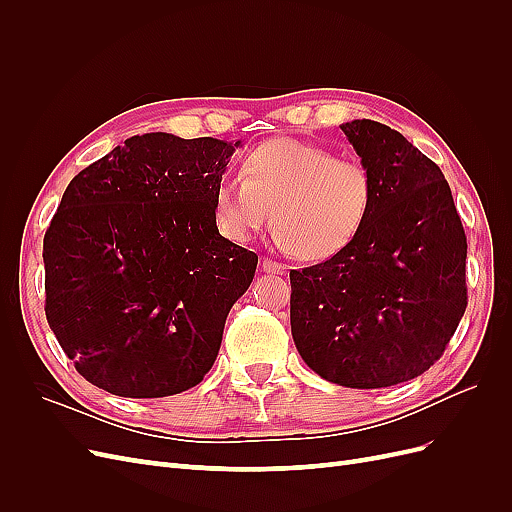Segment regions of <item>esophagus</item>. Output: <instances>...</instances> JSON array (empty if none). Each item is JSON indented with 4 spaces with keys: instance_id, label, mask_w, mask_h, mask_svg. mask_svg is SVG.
<instances>
[{
    "instance_id": "34e87169",
    "label": "esophagus",
    "mask_w": 512,
    "mask_h": 512,
    "mask_svg": "<svg viewBox=\"0 0 512 512\" xmlns=\"http://www.w3.org/2000/svg\"><path fill=\"white\" fill-rule=\"evenodd\" d=\"M262 271L265 273H286V265H282V262H275V260H271V258H265L262 260Z\"/></svg>"
}]
</instances>
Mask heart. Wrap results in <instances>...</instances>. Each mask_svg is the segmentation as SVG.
Segmentation results:
<instances>
[{"instance_id": "heart-1", "label": "heart", "mask_w": 512, "mask_h": 512, "mask_svg": "<svg viewBox=\"0 0 512 512\" xmlns=\"http://www.w3.org/2000/svg\"><path fill=\"white\" fill-rule=\"evenodd\" d=\"M241 177L213 190V222L235 243L254 239L271 213L275 241L303 260H329L361 235L374 207V179L327 147L273 138L243 158Z\"/></svg>"}]
</instances>
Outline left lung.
I'll use <instances>...</instances> for the list:
<instances>
[{
  "label": "left lung",
  "mask_w": 512,
  "mask_h": 512,
  "mask_svg": "<svg viewBox=\"0 0 512 512\" xmlns=\"http://www.w3.org/2000/svg\"><path fill=\"white\" fill-rule=\"evenodd\" d=\"M339 128L374 179V207L346 252L290 271V329L320 378L382 389L421 376L451 342L468 243L438 164L384 123Z\"/></svg>",
  "instance_id": "1"
}]
</instances>
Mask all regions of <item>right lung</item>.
Masks as SVG:
<instances>
[{"mask_svg":"<svg viewBox=\"0 0 512 512\" xmlns=\"http://www.w3.org/2000/svg\"><path fill=\"white\" fill-rule=\"evenodd\" d=\"M218 138L132 136L66 188L44 235L46 320L76 371L119 397H168L205 378L258 256L224 239Z\"/></svg>","mask_w":512,"mask_h":512,"instance_id":"add662e5","label":"right lung"}]
</instances>
